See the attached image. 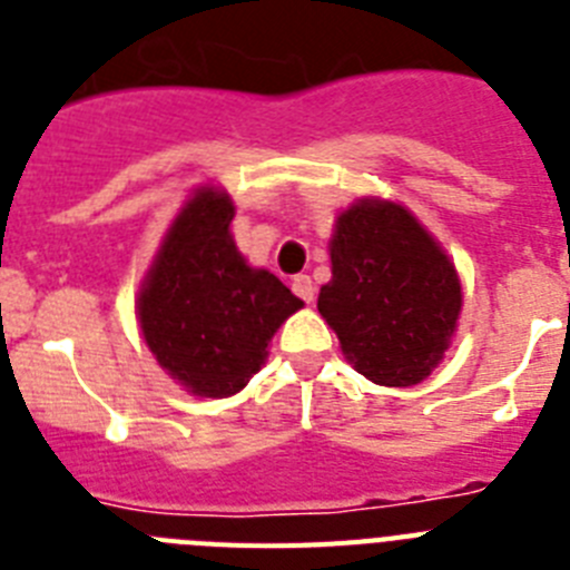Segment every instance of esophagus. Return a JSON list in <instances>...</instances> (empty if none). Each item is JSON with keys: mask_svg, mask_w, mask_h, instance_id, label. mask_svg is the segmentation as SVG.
<instances>
[{"mask_svg": "<svg viewBox=\"0 0 570 570\" xmlns=\"http://www.w3.org/2000/svg\"><path fill=\"white\" fill-rule=\"evenodd\" d=\"M291 288H294V294L299 296L302 302H314V282H311L308 274H299L291 279Z\"/></svg>", "mask_w": 570, "mask_h": 570, "instance_id": "34e87169", "label": "esophagus"}]
</instances>
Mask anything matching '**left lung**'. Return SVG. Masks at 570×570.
I'll return each instance as SVG.
<instances>
[{
  "instance_id": "obj_1",
  "label": "left lung",
  "mask_w": 570,
  "mask_h": 570,
  "mask_svg": "<svg viewBox=\"0 0 570 570\" xmlns=\"http://www.w3.org/2000/svg\"><path fill=\"white\" fill-rule=\"evenodd\" d=\"M322 320L342 354L376 385L407 387L445 356L462 311L454 262L414 214L387 199H360L336 216Z\"/></svg>"
}]
</instances>
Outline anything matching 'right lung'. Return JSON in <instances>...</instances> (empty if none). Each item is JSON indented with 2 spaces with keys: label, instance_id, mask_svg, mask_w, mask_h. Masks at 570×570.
Masks as SVG:
<instances>
[{
  "label": "right lung",
  "instance_id": "obj_1",
  "mask_svg": "<svg viewBox=\"0 0 570 570\" xmlns=\"http://www.w3.org/2000/svg\"><path fill=\"white\" fill-rule=\"evenodd\" d=\"M234 203L196 188L156 250L136 316L145 345L194 396L239 394L268 360V342L302 308L271 271L250 268L230 236Z\"/></svg>",
  "mask_w": 570,
  "mask_h": 570
}]
</instances>
